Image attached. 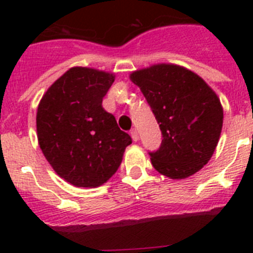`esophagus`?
<instances>
[{"label": "esophagus", "mask_w": 253, "mask_h": 253, "mask_svg": "<svg viewBox=\"0 0 253 253\" xmlns=\"http://www.w3.org/2000/svg\"><path fill=\"white\" fill-rule=\"evenodd\" d=\"M130 137H131V139L134 140V142H137V140L139 139V134H138L137 129H135V128L131 129V130H130Z\"/></svg>", "instance_id": "1"}]
</instances>
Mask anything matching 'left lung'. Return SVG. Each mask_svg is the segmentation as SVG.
<instances>
[{
    "instance_id": "1",
    "label": "left lung",
    "mask_w": 253,
    "mask_h": 253,
    "mask_svg": "<svg viewBox=\"0 0 253 253\" xmlns=\"http://www.w3.org/2000/svg\"><path fill=\"white\" fill-rule=\"evenodd\" d=\"M160 124L162 142L148 152L152 165L171 178L194 175L207 165L218 144L223 109L202 78L182 67L157 64L133 72Z\"/></svg>"
}]
</instances>
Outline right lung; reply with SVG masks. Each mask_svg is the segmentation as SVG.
<instances>
[{
    "instance_id": "add662e5",
    "label": "right lung",
    "mask_w": 253,
    "mask_h": 253,
    "mask_svg": "<svg viewBox=\"0 0 253 253\" xmlns=\"http://www.w3.org/2000/svg\"><path fill=\"white\" fill-rule=\"evenodd\" d=\"M114 75L75 67L51 84L38 107L39 146L62 178L78 187H96L119 169L131 143L102 99Z\"/></svg>"
}]
</instances>
